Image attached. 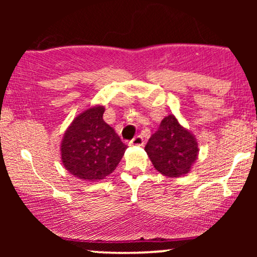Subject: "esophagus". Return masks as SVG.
Listing matches in <instances>:
<instances>
[{
    "mask_svg": "<svg viewBox=\"0 0 257 257\" xmlns=\"http://www.w3.org/2000/svg\"><path fill=\"white\" fill-rule=\"evenodd\" d=\"M132 146H143L144 145V139L141 135H137L133 140L131 141Z\"/></svg>",
    "mask_w": 257,
    "mask_h": 257,
    "instance_id": "esophagus-1",
    "label": "esophagus"
}]
</instances>
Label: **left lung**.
<instances>
[{
	"mask_svg": "<svg viewBox=\"0 0 257 257\" xmlns=\"http://www.w3.org/2000/svg\"><path fill=\"white\" fill-rule=\"evenodd\" d=\"M145 151L162 175L180 178L190 172L198 158L199 149L192 133L180 124L174 114H168L151 135Z\"/></svg>",
	"mask_w": 257,
	"mask_h": 257,
	"instance_id": "left-lung-1",
	"label": "left lung"
}]
</instances>
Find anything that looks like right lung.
Segmentation results:
<instances>
[{
  "mask_svg": "<svg viewBox=\"0 0 257 257\" xmlns=\"http://www.w3.org/2000/svg\"><path fill=\"white\" fill-rule=\"evenodd\" d=\"M105 107L94 105L77 114L60 145L65 169L83 181H99L116 169L126 145L102 119Z\"/></svg>",
  "mask_w": 257,
  "mask_h": 257,
  "instance_id": "1",
  "label": "right lung"
}]
</instances>
